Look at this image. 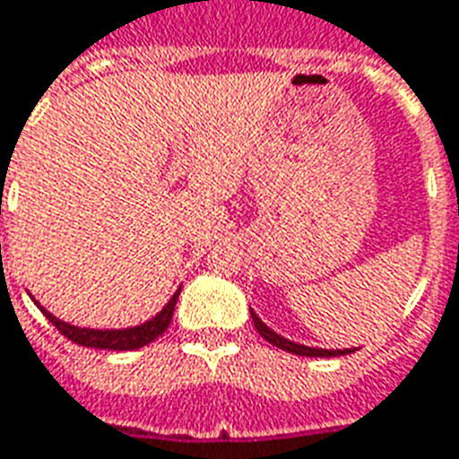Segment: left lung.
<instances>
[{
  "label": "left lung",
  "instance_id": "1",
  "mask_svg": "<svg viewBox=\"0 0 459 459\" xmlns=\"http://www.w3.org/2000/svg\"><path fill=\"white\" fill-rule=\"evenodd\" d=\"M250 315H253V323H255V330L260 332L262 337L267 339L269 344H274L276 349H284L289 354H296V356H313V359H330V356H344V354H354L356 349H317V346H306V344H296L291 339L281 337V334H276L272 327L262 323L260 317L255 315V310L250 307Z\"/></svg>",
  "mask_w": 459,
  "mask_h": 459
}]
</instances>
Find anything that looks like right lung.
Returning <instances> with one entry per match:
<instances>
[{
  "mask_svg": "<svg viewBox=\"0 0 459 459\" xmlns=\"http://www.w3.org/2000/svg\"><path fill=\"white\" fill-rule=\"evenodd\" d=\"M178 296H180V289L173 293V299L168 300L160 313H156L152 320H146L142 325H134V327H125V330H89V327H76V325H69L65 320H59L52 313H48L38 300L33 299V303L43 315L50 320L55 327H57L66 339H72L74 344L79 346H93V349H110V351H134V349H142V346L152 344L153 339H159L163 332L168 330V325L173 320L175 303H178Z\"/></svg>",
  "mask_w": 459,
  "mask_h": 459,
  "instance_id": "add662e5",
  "label": "right lung"
}]
</instances>
